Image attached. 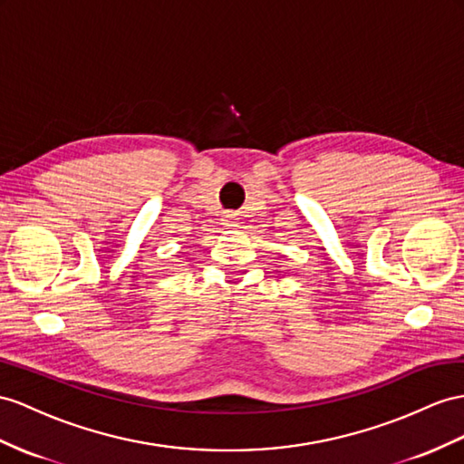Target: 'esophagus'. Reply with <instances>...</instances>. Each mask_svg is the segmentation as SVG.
I'll return each mask as SVG.
<instances>
[{
	"instance_id": "obj_1",
	"label": "esophagus",
	"mask_w": 464,
	"mask_h": 464,
	"mask_svg": "<svg viewBox=\"0 0 464 464\" xmlns=\"http://www.w3.org/2000/svg\"><path fill=\"white\" fill-rule=\"evenodd\" d=\"M223 225H227V227H237V223H239V218H237V213H223L221 218Z\"/></svg>"
}]
</instances>
